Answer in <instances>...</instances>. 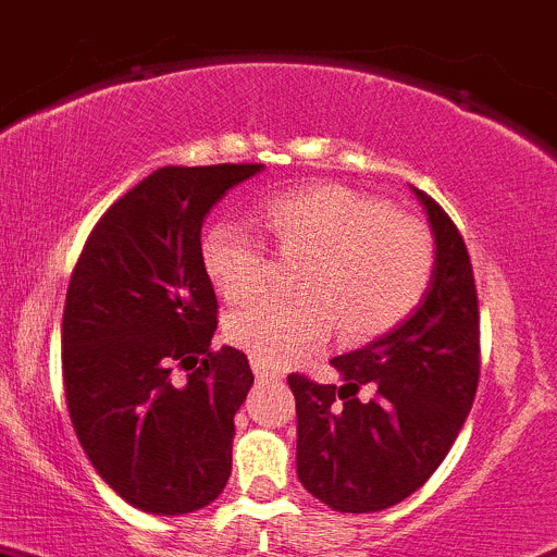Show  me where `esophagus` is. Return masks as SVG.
<instances>
[{"instance_id":"34e87169","label":"esophagus","mask_w":557,"mask_h":557,"mask_svg":"<svg viewBox=\"0 0 557 557\" xmlns=\"http://www.w3.org/2000/svg\"><path fill=\"white\" fill-rule=\"evenodd\" d=\"M251 370H255L257 381H260V383H281V381H284V375H281V372L271 370V367H265L260 362H255V359H251Z\"/></svg>"}]
</instances>
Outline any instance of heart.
Segmentation results:
<instances>
[{
  "mask_svg": "<svg viewBox=\"0 0 557 557\" xmlns=\"http://www.w3.org/2000/svg\"><path fill=\"white\" fill-rule=\"evenodd\" d=\"M260 220L281 255H306L300 297H262L227 319V337L255 362L278 367L311 354L337 321L346 341H370L416 311L434 273L429 227L343 185H311L268 198ZM200 265L225 300L262 286L268 255L238 222L200 238Z\"/></svg>",
  "mask_w": 557,
  "mask_h": 557,
  "instance_id": "b5f03b06",
  "label": "heart"
}]
</instances>
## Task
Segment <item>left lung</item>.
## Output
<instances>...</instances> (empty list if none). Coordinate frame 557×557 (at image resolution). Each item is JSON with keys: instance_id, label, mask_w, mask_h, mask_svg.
Here are the masks:
<instances>
[{"instance_id": "obj_1", "label": "left lung", "mask_w": 557, "mask_h": 557, "mask_svg": "<svg viewBox=\"0 0 557 557\" xmlns=\"http://www.w3.org/2000/svg\"><path fill=\"white\" fill-rule=\"evenodd\" d=\"M410 190L434 238L423 300L394 330L332 359L341 388L289 375L297 478L335 512H381L421 488L448 456L478 392L480 319L467 246L426 193ZM362 385L371 388L367 400L358 399Z\"/></svg>"}]
</instances>
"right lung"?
Listing matches in <instances>:
<instances>
[{
	"label": "right lung",
	"instance_id": "obj_1",
	"mask_svg": "<svg viewBox=\"0 0 557 557\" xmlns=\"http://www.w3.org/2000/svg\"><path fill=\"white\" fill-rule=\"evenodd\" d=\"M262 163L165 165L94 227L66 289L61 364L72 426L104 483L141 512L187 515L231 478L233 416L255 375L211 351L216 295L200 227ZM174 366L188 370L176 382Z\"/></svg>",
	"mask_w": 557,
	"mask_h": 557
}]
</instances>
